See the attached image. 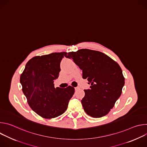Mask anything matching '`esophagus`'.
Instances as JSON below:
<instances>
[{"label": "esophagus", "instance_id": "obj_1", "mask_svg": "<svg viewBox=\"0 0 147 147\" xmlns=\"http://www.w3.org/2000/svg\"><path fill=\"white\" fill-rule=\"evenodd\" d=\"M78 89H79V87H76V88H75V90H76V91L78 90Z\"/></svg>", "mask_w": 147, "mask_h": 147}]
</instances>
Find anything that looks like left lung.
I'll use <instances>...</instances> for the list:
<instances>
[{
	"instance_id": "8db88e82",
	"label": "left lung",
	"mask_w": 147,
	"mask_h": 147,
	"mask_svg": "<svg viewBox=\"0 0 147 147\" xmlns=\"http://www.w3.org/2000/svg\"><path fill=\"white\" fill-rule=\"evenodd\" d=\"M65 56L73 59L82 70V78L91 84L90 89L84 90V110L92 117L107 115L120 96L124 85L120 66L105 53L88 49L66 52Z\"/></svg>"
}]
</instances>
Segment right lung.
<instances>
[{"instance_id":"add662e5","label":"right lung","mask_w":147,"mask_h":147,"mask_svg":"<svg viewBox=\"0 0 147 147\" xmlns=\"http://www.w3.org/2000/svg\"><path fill=\"white\" fill-rule=\"evenodd\" d=\"M65 53L55 52L32 57L20 76L22 90L30 107L44 118H55L63 113L74 93L71 86L62 88L54 85Z\"/></svg>"}]
</instances>
